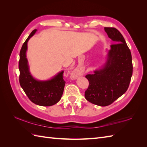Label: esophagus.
<instances>
[{"label":"esophagus","instance_id":"obj_1","mask_svg":"<svg viewBox=\"0 0 147 147\" xmlns=\"http://www.w3.org/2000/svg\"><path fill=\"white\" fill-rule=\"evenodd\" d=\"M81 75V72L78 70H74L71 74V77L73 78H77L78 76Z\"/></svg>","mask_w":147,"mask_h":147}]
</instances>
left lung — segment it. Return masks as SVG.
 <instances>
[{"label": "left lung", "mask_w": 147, "mask_h": 147, "mask_svg": "<svg viewBox=\"0 0 147 147\" xmlns=\"http://www.w3.org/2000/svg\"><path fill=\"white\" fill-rule=\"evenodd\" d=\"M115 44L107 50L106 61L92 74L86 75L90 85L84 93L87 100L105 107L126 92L132 75L131 53L122 34L114 28H104Z\"/></svg>", "instance_id": "left-lung-1"}]
</instances>
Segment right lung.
<instances>
[{
  "label": "right lung",
  "mask_w": 147,
  "mask_h": 147,
  "mask_svg": "<svg viewBox=\"0 0 147 147\" xmlns=\"http://www.w3.org/2000/svg\"><path fill=\"white\" fill-rule=\"evenodd\" d=\"M34 29L23 43L20 53V83L26 94L33 103L40 106H51L58 102L63 94L65 82L63 80L64 70L47 80L35 78L30 72L26 57L28 42L37 32Z\"/></svg>",
  "instance_id": "add662e5"
}]
</instances>
